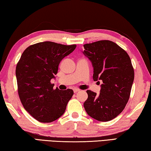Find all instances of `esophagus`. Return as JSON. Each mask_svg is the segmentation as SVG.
Listing matches in <instances>:
<instances>
[{"label":"esophagus","instance_id":"esophagus-1","mask_svg":"<svg viewBox=\"0 0 151 151\" xmlns=\"http://www.w3.org/2000/svg\"><path fill=\"white\" fill-rule=\"evenodd\" d=\"M79 91H80V90H79V89H77V88L73 89V92L74 93H77V92H79Z\"/></svg>","mask_w":151,"mask_h":151}]
</instances>
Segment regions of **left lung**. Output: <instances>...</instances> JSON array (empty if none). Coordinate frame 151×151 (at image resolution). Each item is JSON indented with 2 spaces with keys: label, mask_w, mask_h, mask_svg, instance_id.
I'll use <instances>...</instances> for the list:
<instances>
[{
  "label": "left lung",
  "mask_w": 151,
  "mask_h": 151,
  "mask_svg": "<svg viewBox=\"0 0 151 151\" xmlns=\"http://www.w3.org/2000/svg\"><path fill=\"white\" fill-rule=\"evenodd\" d=\"M83 55L93 68V81H102L100 94L87 90L83 106L90 117L107 122L122 112L129 100L134 73L128 53L116 43L102 40L85 44Z\"/></svg>",
  "instance_id": "obj_1"
}]
</instances>
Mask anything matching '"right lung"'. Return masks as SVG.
I'll list each match as a JSON object with an SVG mask.
<instances>
[{"mask_svg": "<svg viewBox=\"0 0 151 151\" xmlns=\"http://www.w3.org/2000/svg\"><path fill=\"white\" fill-rule=\"evenodd\" d=\"M76 47V45L40 42L28 47L17 63L20 100L24 109L39 122H53L65 112L73 91L53 90L51 80L55 78L61 61Z\"/></svg>", "mask_w": 151, "mask_h": 151, "instance_id": "obj_1", "label": "right lung"}]
</instances>
